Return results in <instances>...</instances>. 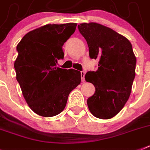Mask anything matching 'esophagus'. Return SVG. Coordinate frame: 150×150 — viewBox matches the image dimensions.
I'll list each match as a JSON object with an SVG mask.
<instances>
[{
  "mask_svg": "<svg viewBox=\"0 0 150 150\" xmlns=\"http://www.w3.org/2000/svg\"><path fill=\"white\" fill-rule=\"evenodd\" d=\"M80 74H81V80H82V82H84L85 81V71H81L80 72Z\"/></svg>",
  "mask_w": 150,
  "mask_h": 150,
  "instance_id": "obj_1",
  "label": "esophagus"
}]
</instances>
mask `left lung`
<instances>
[{
	"label": "left lung",
	"instance_id": "8db88e82",
	"mask_svg": "<svg viewBox=\"0 0 150 150\" xmlns=\"http://www.w3.org/2000/svg\"><path fill=\"white\" fill-rule=\"evenodd\" d=\"M78 29L87 42L90 58L99 60L98 70L85 75L86 82L96 89L87 99L88 108L96 118H112L130 96L137 64L132 44L124 36L100 23H80Z\"/></svg>",
	"mask_w": 150,
	"mask_h": 150
}]
</instances>
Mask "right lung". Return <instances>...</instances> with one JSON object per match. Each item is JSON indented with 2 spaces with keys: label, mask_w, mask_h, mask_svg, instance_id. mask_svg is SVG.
<instances>
[{
  "label": "right lung",
  "mask_w": 150,
  "mask_h": 150,
  "mask_svg": "<svg viewBox=\"0 0 150 150\" xmlns=\"http://www.w3.org/2000/svg\"><path fill=\"white\" fill-rule=\"evenodd\" d=\"M76 28L75 23L47 24L28 32L17 44L16 79L29 107L39 116L60 113L81 82L80 71L56 67L64 57L62 47Z\"/></svg>",
  "instance_id": "1"
}]
</instances>
